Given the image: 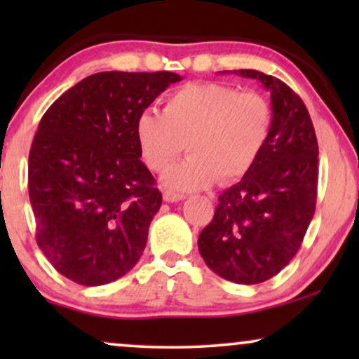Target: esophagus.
Returning a JSON list of instances; mask_svg holds the SVG:
<instances>
[{"label":"esophagus","instance_id":"34e87169","mask_svg":"<svg viewBox=\"0 0 359 359\" xmlns=\"http://www.w3.org/2000/svg\"><path fill=\"white\" fill-rule=\"evenodd\" d=\"M186 198L184 194L175 193V191H165L163 193V199L166 203H178V201H183Z\"/></svg>","mask_w":359,"mask_h":359}]
</instances>
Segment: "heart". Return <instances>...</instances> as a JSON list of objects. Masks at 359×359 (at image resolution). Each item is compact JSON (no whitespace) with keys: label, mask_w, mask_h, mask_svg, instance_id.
Listing matches in <instances>:
<instances>
[{"label":"heart","mask_w":359,"mask_h":359,"mask_svg":"<svg viewBox=\"0 0 359 359\" xmlns=\"http://www.w3.org/2000/svg\"><path fill=\"white\" fill-rule=\"evenodd\" d=\"M273 107L258 93L222 83H189L165 97L163 112L142 111L135 140L151 171H163L184 149L189 156L163 175L171 189L194 191L243 178L273 132Z\"/></svg>","instance_id":"b5f03b06"}]
</instances>
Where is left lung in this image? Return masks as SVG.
<instances>
[{
    "label": "left lung",
    "mask_w": 359,
    "mask_h": 359,
    "mask_svg": "<svg viewBox=\"0 0 359 359\" xmlns=\"http://www.w3.org/2000/svg\"><path fill=\"white\" fill-rule=\"evenodd\" d=\"M233 73L271 93L273 132L253 168L219 196L198 247L220 278L258 284L276 276L301 248L316 212L318 145L306 104L286 83L257 70Z\"/></svg>",
    "instance_id": "1"
}]
</instances>
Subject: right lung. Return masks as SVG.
Wrapping results in <instances>:
<instances>
[{"label": "right lung", "mask_w": 359, "mask_h": 359, "mask_svg": "<svg viewBox=\"0 0 359 359\" xmlns=\"http://www.w3.org/2000/svg\"><path fill=\"white\" fill-rule=\"evenodd\" d=\"M171 72H101L63 93L42 116L29 151L36 240L62 276L101 286L129 273L161 205L140 161L135 121Z\"/></svg>", "instance_id": "1"}]
</instances>
